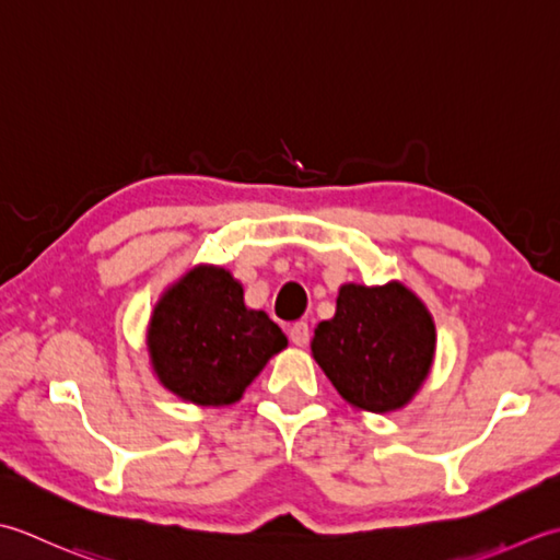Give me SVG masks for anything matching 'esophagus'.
Listing matches in <instances>:
<instances>
[{"instance_id":"34e87169","label":"esophagus","mask_w":560,"mask_h":560,"mask_svg":"<svg viewBox=\"0 0 560 560\" xmlns=\"http://www.w3.org/2000/svg\"><path fill=\"white\" fill-rule=\"evenodd\" d=\"M290 340L294 346L304 348L306 343H310V326H306L304 322H296L290 326Z\"/></svg>"}]
</instances>
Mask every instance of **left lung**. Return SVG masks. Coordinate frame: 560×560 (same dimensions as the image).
<instances>
[{"mask_svg": "<svg viewBox=\"0 0 560 560\" xmlns=\"http://www.w3.org/2000/svg\"><path fill=\"white\" fill-rule=\"evenodd\" d=\"M438 330L404 282L340 284L336 314L314 330L312 355L350 406L392 413L413 401L435 362Z\"/></svg>", "mask_w": 560, "mask_h": 560, "instance_id": "obj_1", "label": "left lung"}]
</instances>
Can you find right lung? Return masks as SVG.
I'll return each instance as SVG.
<instances>
[{
  "label": "right lung",
  "mask_w": 560,
  "mask_h": 560,
  "mask_svg": "<svg viewBox=\"0 0 560 560\" xmlns=\"http://www.w3.org/2000/svg\"><path fill=\"white\" fill-rule=\"evenodd\" d=\"M147 355L159 384L196 406L242 401L288 336L266 312L248 310L230 270L198 264L159 296L147 324Z\"/></svg>",
  "instance_id": "right-lung-1"
}]
</instances>
